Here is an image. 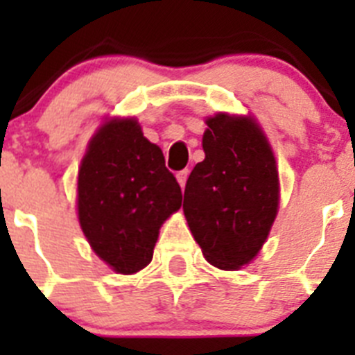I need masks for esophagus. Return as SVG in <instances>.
I'll use <instances>...</instances> for the list:
<instances>
[{
	"mask_svg": "<svg viewBox=\"0 0 355 355\" xmlns=\"http://www.w3.org/2000/svg\"><path fill=\"white\" fill-rule=\"evenodd\" d=\"M175 178H178V183H180V187L184 188V184H187V180H188V171L178 172V175H175Z\"/></svg>",
	"mask_w": 355,
	"mask_h": 355,
	"instance_id": "obj_1",
	"label": "esophagus"
}]
</instances>
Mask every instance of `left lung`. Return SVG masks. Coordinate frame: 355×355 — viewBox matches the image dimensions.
Segmentation results:
<instances>
[{
  "mask_svg": "<svg viewBox=\"0 0 355 355\" xmlns=\"http://www.w3.org/2000/svg\"><path fill=\"white\" fill-rule=\"evenodd\" d=\"M206 124V158L188 178L183 211L208 263L238 270L258 256L275 220L277 165L252 117L216 114Z\"/></svg>",
  "mask_w": 355,
  "mask_h": 355,
  "instance_id": "obj_1",
  "label": "left lung"
}]
</instances>
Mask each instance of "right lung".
Listing matches in <instances>:
<instances>
[{"label":"right lung","instance_id":"obj_1","mask_svg":"<svg viewBox=\"0 0 355 355\" xmlns=\"http://www.w3.org/2000/svg\"><path fill=\"white\" fill-rule=\"evenodd\" d=\"M181 188L137 119H108L78 172V218L94 252L117 274L153 259L159 227L181 208Z\"/></svg>","mask_w":355,"mask_h":355}]
</instances>
